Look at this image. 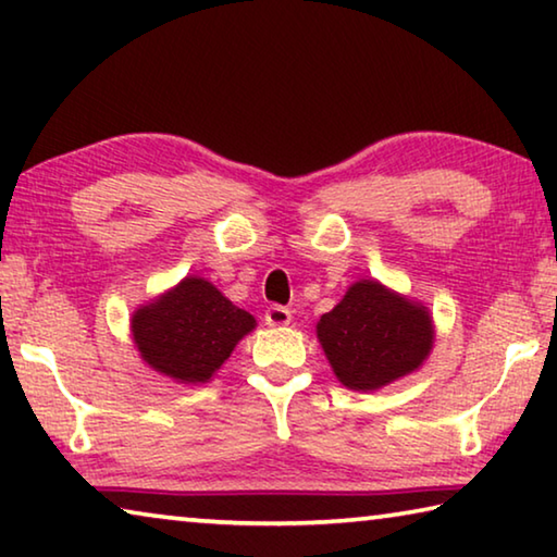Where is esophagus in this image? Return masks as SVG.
I'll return each instance as SVG.
<instances>
[{
	"label": "esophagus",
	"mask_w": 557,
	"mask_h": 557,
	"mask_svg": "<svg viewBox=\"0 0 557 557\" xmlns=\"http://www.w3.org/2000/svg\"><path fill=\"white\" fill-rule=\"evenodd\" d=\"M292 322V312L282 305H270L265 309V324L270 326H287Z\"/></svg>",
	"instance_id": "34e87169"
}]
</instances>
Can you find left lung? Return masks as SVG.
Returning <instances> with one entry per match:
<instances>
[{
    "label": "left lung",
    "instance_id": "8db88e82",
    "mask_svg": "<svg viewBox=\"0 0 557 557\" xmlns=\"http://www.w3.org/2000/svg\"><path fill=\"white\" fill-rule=\"evenodd\" d=\"M317 336L346 388L379 391L420 369L435 344V326L420 301L358 280L319 319Z\"/></svg>",
    "mask_w": 557,
    "mask_h": 557
}]
</instances>
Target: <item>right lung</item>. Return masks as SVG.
Returning <instances> with one entry per match:
<instances>
[{
	"label": "right lung",
	"instance_id": "1",
	"mask_svg": "<svg viewBox=\"0 0 557 557\" xmlns=\"http://www.w3.org/2000/svg\"><path fill=\"white\" fill-rule=\"evenodd\" d=\"M252 329L256 317L203 277H184L132 314V338L143 361L178 383H209Z\"/></svg>",
	"mask_w": 557,
	"mask_h": 557
}]
</instances>
